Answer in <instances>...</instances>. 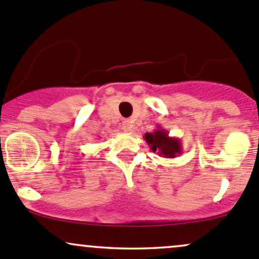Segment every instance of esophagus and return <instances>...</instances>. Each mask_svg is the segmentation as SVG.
Instances as JSON below:
<instances>
[{
  "label": "esophagus",
  "mask_w": 259,
  "mask_h": 259,
  "mask_svg": "<svg viewBox=\"0 0 259 259\" xmlns=\"http://www.w3.org/2000/svg\"><path fill=\"white\" fill-rule=\"evenodd\" d=\"M133 127H134V124H133V121L129 120V119H125V120L123 121V129H124V132H126V133L132 132Z\"/></svg>",
  "instance_id": "34e87169"
}]
</instances>
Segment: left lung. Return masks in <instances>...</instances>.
Returning <instances> with one entry per match:
<instances>
[{
	"label": "left lung",
	"instance_id": "8db88e82",
	"mask_svg": "<svg viewBox=\"0 0 259 259\" xmlns=\"http://www.w3.org/2000/svg\"><path fill=\"white\" fill-rule=\"evenodd\" d=\"M145 141L149 144L153 152L164 158H175L182 153V144L178 138H172L168 132L158 125L152 133H146L144 136Z\"/></svg>",
	"mask_w": 259,
	"mask_h": 259
}]
</instances>
